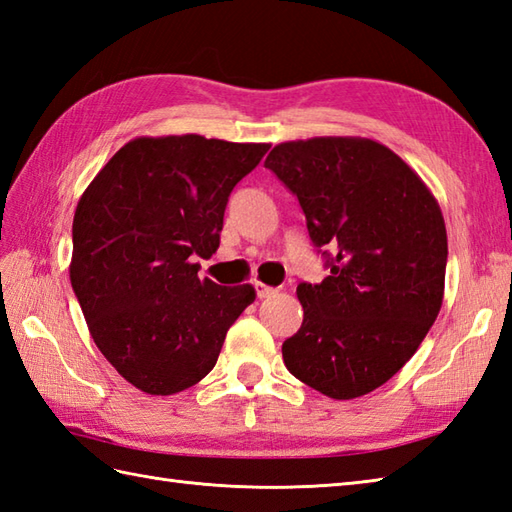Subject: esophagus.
Returning a JSON list of instances; mask_svg holds the SVG:
<instances>
[{"label": "esophagus", "mask_w": 512, "mask_h": 512, "mask_svg": "<svg viewBox=\"0 0 512 512\" xmlns=\"http://www.w3.org/2000/svg\"><path fill=\"white\" fill-rule=\"evenodd\" d=\"M255 290H257V297L259 299H268V297H273L275 292H277V288H270V286L262 284V281H255Z\"/></svg>", "instance_id": "obj_1"}]
</instances>
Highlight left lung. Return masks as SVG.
<instances>
[{"label": "left lung", "instance_id": "left-lung-1", "mask_svg": "<svg viewBox=\"0 0 512 512\" xmlns=\"http://www.w3.org/2000/svg\"><path fill=\"white\" fill-rule=\"evenodd\" d=\"M264 165L297 195L330 275L299 284L303 323L284 341L288 372L334 400L385 385L436 321L447 226L436 195L389 147L361 136L275 145Z\"/></svg>", "mask_w": 512, "mask_h": 512}]
</instances>
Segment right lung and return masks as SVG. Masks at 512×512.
I'll list each match as a JSON object with an SVG mask.
<instances>
[{
    "label": "right lung",
    "instance_id": "right-lung-1",
    "mask_svg": "<svg viewBox=\"0 0 512 512\" xmlns=\"http://www.w3.org/2000/svg\"><path fill=\"white\" fill-rule=\"evenodd\" d=\"M268 143L138 136L96 173L72 222L70 281L101 354L129 385L171 396L211 372L255 288L200 279L235 184Z\"/></svg>",
    "mask_w": 512,
    "mask_h": 512
}]
</instances>
